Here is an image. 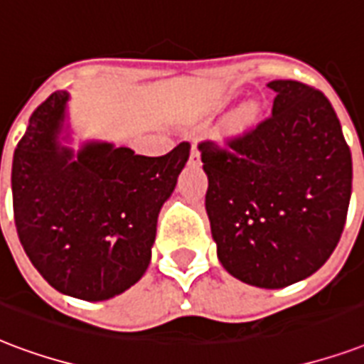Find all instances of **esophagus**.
Segmentation results:
<instances>
[{
	"label": "esophagus",
	"instance_id": "esophagus-1",
	"mask_svg": "<svg viewBox=\"0 0 364 364\" xmlns=\"http://www.w3.org/2000/svg\"><path fill=\"white\" fill-rule=\"evenodd\" d=\"M191 162L193 164L200 162V151H198V146L196 145H193V149H191Z\"/></svg>",
	"mask_w": 364,
	"mask_h": 364
}]
</instances>
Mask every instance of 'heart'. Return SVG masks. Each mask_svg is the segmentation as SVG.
<instances>
[{"mask_svg": "<svg viewBox=\"0 0 364 364\" xmlns=\"http://www.w3.org/2000/svg\"><path fill=\"white\" fill-rule=\"evenodd\" d=\"M256 120V108L254 107H244L240 112L235 114L229 126H227V135H240L242 132H246L252 124Z\"/></svg>", "mask_w": 364, "mask_h": 364, "instance_id": "obj_1", "label": "heart"}]
</instances>
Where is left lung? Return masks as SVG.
<instances>
[{
  "mask_svg": "<svg viewBox=\"0 0 364 364\" xmlns=\"http://www.w3.org/2000/svg\"><path fill=\"white\" fill-rule=\"evenodd\" d=\"M267 87L274 101L265 120L198 149L221 265L252 287L284 288L323 267L340 242L353 164L323 91L294 80Z\"/></svg>",
  "mask_w": 364,
  "mask_h": 364,
  "instance_id": "1",
  "label": "left lung"
}]
</instances>
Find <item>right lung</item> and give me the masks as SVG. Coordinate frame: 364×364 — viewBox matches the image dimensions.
Segmentation results:
<instances>
[{"instance_id":"1","label":"right lung","mask_w":364,"mask_h":364,"mask_svg":"<svg viewBox=\"0 0 364 364\" xmlns=\"http://www.w3.org/2000/svg\"><path fill=\"white\" fill-rule=\"evenodd\" d=\"M66 101V91L47 97L15 149L16 235L55 290L101 301L133 287L149 267L158 213L191 145L141 156L126 146L87 143L74 156L57 141Z\"/></svg>"}]
</instances>
